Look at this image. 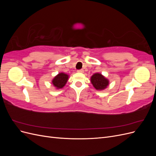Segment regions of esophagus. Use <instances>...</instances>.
I'll list each match as a JSON object with an SVG mask.
<instances>
[{
	"mask_svg": "<svg viewBox=\"0 0 156 156\" xmlns=\"http://www.w3.org/2000/svg\"><path fill=\"white\" fill-rule=\"evenodd\" d=\"M77 72H79V73H83V72H84V70H83V69H79V70H77Z\"/></svg>",
	"mask_w": 156,
	"mask_h": 156,
	"instance_id": "esophagus-1",
	"label": "esophagus"
}]
</instances>
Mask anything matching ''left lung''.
Listing matches in <instances>:
<instances>
[{
    "mask_svg": "<svg viewBox=\"0 0 156 156\" xmlns=\"http://www.w3.org/2000/svg\"><path fill=\"white\" fill-rule=\"evenodd\" d=\"M90 81L94 87L98 90H102L108 85V80L101 73H94L90 78Z\"/></svg>",
    "mask_w": 156,
    "mask_h": 156,
    "instance_id": "1",
    "label": "left lung"
}]
</instances>
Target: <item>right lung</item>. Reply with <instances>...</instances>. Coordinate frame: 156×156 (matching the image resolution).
<instances>
[{"mask_svg":"<svg viewBox=\"0 0 156 156\" xmlns=\"http://www.w3.org/2000/svg\"><path fill=\"white\" fill-rule=\"evenodd\" d=\"M68 77V75L64 73H60L54 77L53 81H52V83H53V86L57 89L62 88L65 86V84H66Z\"/></svg>","mask_w":156,"mask_h":156,"instance_id":"obj_1","label":"right lung"}]
</instances>
